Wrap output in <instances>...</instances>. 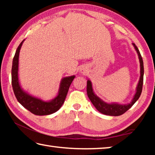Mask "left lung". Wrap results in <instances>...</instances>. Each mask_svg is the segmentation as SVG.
<instances>
[{"mask_svg":"<svg viewBox=\"0 0 155 155\" xmlns=\"http://www.w3.org/2000/svg\"><path fill=\"white\" fill-rule=\"evenodd\" d=\"M133 45L134 46L135 48L137 51L139 57V59H140V78L139 81L137 90H136V93L135 94L134 97L131 101L130 104H120L118 103H111L108 104L106 103L105 102L98 98L95 94H94L92 85H91V83L90 80L87 81V94L89 97V98L91 101V103L94 104V106L96 107V109L98 110L99 112L101 114L107 115H111V116H118V115H122L124 114L126 111H127L133 104L135 103V102L137 101L140 98V96L142 91V86H143V63L142 60V57L141 56V54L139 51L137 47L135 46L134 43H133Z\"/></svg>","mask_w":155,"mask_h":155,"instance_id":"left-lung-1","label":"left lung"}]
</instances>
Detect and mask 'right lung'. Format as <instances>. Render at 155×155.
I'll list each match as a JSON object with an SVG mask.
<instances>
[{
  "label": "right lung",
  "mask_w": 155,
  "mask_h": 155,
  "mask_svg": "<svg viewBox=\"0 0 155 155\" xmlns=\"http://www.w3.org/2000/svg\"><path fill=\"white\" fill-rule=\"evenodd\" d=\"M24 41L25 40L18 46L14 59H13L12 68V84L13 90L18 101L25 109L28 110L32 114L36 115L52 114L58 111L64 104L68 90L75 76H71V77L63 78L60 83L58 95L56 96V98L49 102L43 101L40 98H35L25 92L21 88L19 80H18V59H19V53L21 46Z\"/></svg>",
  "instance_id": "obj_1"
}]
</instances>
